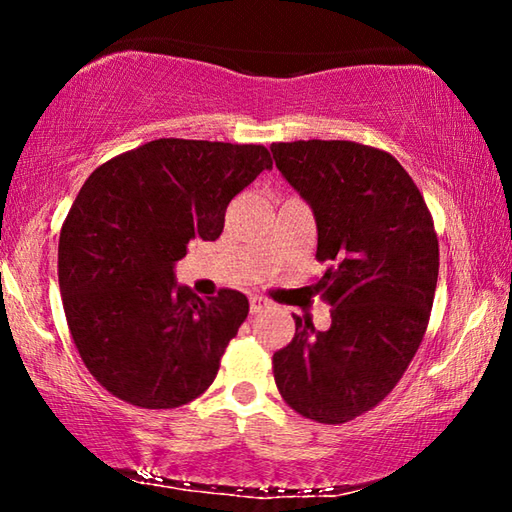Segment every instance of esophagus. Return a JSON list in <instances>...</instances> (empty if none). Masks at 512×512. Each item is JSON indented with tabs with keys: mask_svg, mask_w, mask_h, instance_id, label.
<instances>
[{
	"mask_svg": "<svg viewBox=\"0 0 512 512\" xmlns=\"http://www.w3.org/2000/svg\"><path fill=\"white\" fill-rule=\"evenodd\" d=\"M273 302L262 296H250V314H262V311L271 309Z\"/></svg>",
	"mask_w": 512,
	"mask_h": 512,
	"instance_id": "1",
	"label": "esophagus"
}]
</instances>
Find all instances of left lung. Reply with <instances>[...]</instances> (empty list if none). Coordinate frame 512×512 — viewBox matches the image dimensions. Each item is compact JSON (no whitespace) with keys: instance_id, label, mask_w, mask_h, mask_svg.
<instances>
[{"instance_id":"8db88e82","label":"left lung","mask_w":512,"mask_h":512,"mask_svg":"<svg viewBox=\"0 0 512 512\" xmlns=\"http://www.w3.org/2000/svg\"><path fill=\"white\" fill-rule=\"evenodd\" d=\"M282 176L311 205L314 289L332 325L305 316L273 354L282 400L302 418L343 424L384 400L427 332L438 282V235L418 185L391 153L348 140L271 144Z\"/></svg>"}]
</instances>
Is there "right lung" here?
<instances>
[{"mask_svg":"<svg viewBox=\"0 0 512 512\" xmlns=\"http://www.w3.org/2000/svg\"><path fill=\"white\" fill-rule=\"evenodd\" d=\"M273 160L262 144L146 142L90 173L60 230L58 282L85 368L140 409L201 397L248 316V298L176 289L189 241L219 239L232 198Z\"/></svg>","mask_w":512,"mask_h":512,"instance_id":"right-lung-1","label":"right lung"}]
</instances>
